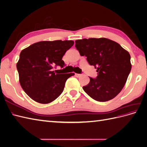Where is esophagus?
<instances>
[{"instance_id":"1","label":"esophagus","mask_w":147,"mask_h":147,"mask_svg":"<svg viewBox=\"0 0 147 147\" xmlns=\"http://www.w3.org/2000/svg\"><path fill=\"white\" fill-rule=\"evenodd\" d=\"M75 77H80L82 75V74H75Z\"/></svg>"}]
</instances>
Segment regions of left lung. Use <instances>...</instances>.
<instances>
[{
  "label": "left lung",
  "mask_w": 147,
  "mask_h": 147,
  "mask_svg": "<svg viewBox=\"0 0 147 147\" xmlns=\"http://www.w3.org/2000/svg\"><path fill=\"white\" fill-rule=\"evenodd\" d=\"M75 47L88 63L97 69V77L83 90L99 102L113 99L121 92L131 70V56L119 43L106 38L77 40Z\"/></svg>",
  "instance_id": "8db88e82"
}]
</instances>
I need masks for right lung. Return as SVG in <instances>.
Wrapping results in <instances>:
<instances>
[{"label":"right lung","mask_w":147,"mask_h":147,"mask_svg":"<svg viewBox=\"0 0 147 147\" xmlns=\"http://www.w3.org/2000/svg\"><path fill=\"white\" fill-rule=\"evenodd\" d=\"M72 40L42 41L22 50L16 68L24 92L40 104L55 100L63 92L67 80L74 73L56 74L55 66L65 65L63 56L74 45Z\"/></svg>","instance_id":"add662e5"}]
</instances>
